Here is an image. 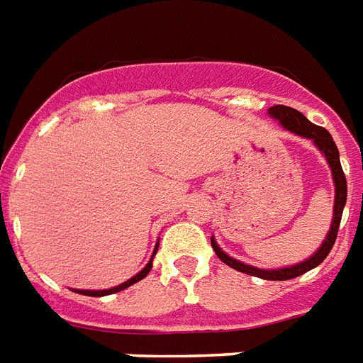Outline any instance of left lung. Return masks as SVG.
Instances as JSON below:
<instances>
[{"label":"left lung","instance_id":"left-lung-1","mask_svg":"<svg viewBox=\"0 0 363 363\" xmlns=\"http://www.w3.org/2000/svg\"><path fill=\"white\" fill-rule=\"evenodd\" d=\"M269 114L281 122L283 126L291 130V132L298 133L302 138H308L312 140L315 145L320 147V151L325 155L327 162L331 166V172H333L335 179V214H333V223H331V230L327 233L325 241L321 245L318 252H315L312 258H308L306 262L296 264V266H291V268H281V269H260L252 268V266H247V264L239 262L235 258H231L223 252L220 247L216 245L214 239H211L212 249L218 255V258L222 260L223 264H228L230 268L237 269V272H243L247 275H255V277H262V279H269V281H287V279H293V277H298V275L306 274L315 266H320L323 260L327 258V255L331 252L335 245V239H337V233H339L340 218H342V208L347 204V178H345V172L340 168L339 160V149L335 145L331 133L327 132L325 128L315 126L310 120L304 116L302 113H298L296 108L285 107V105H275V107L269 108Z\"/></svg>","mask_w":363,"mask_h":363}]
</instances>
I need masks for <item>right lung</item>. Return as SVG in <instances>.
Returning <instances> with one entry per match:
<instances>
[{
    "label": "right lung",
    "instance_id": "obj_1",
    "mask_svg": "<svg viewBox=\"0 0 363 363\" xmlns=\"http://www.w3.org/2000/svg\"><path fill=\"white\" fill-rule=\"evenodd\" d=\"M151 266H152V264L149 262V264H147V266H145V268L141 269L140 274L133 275L132 279H128L126 283H122V285H118V287L107 289V291H78V293H80V295H86V296H105V295H113V293H118V291H122V289L130 287V285H133V283L141 281V279H143V277H145V275L149 274V272H151Z\"/></svg>",
    "mask_w": 363,
    "mask_h": 363
}]
</instances>
